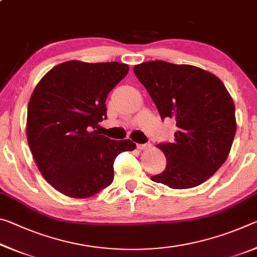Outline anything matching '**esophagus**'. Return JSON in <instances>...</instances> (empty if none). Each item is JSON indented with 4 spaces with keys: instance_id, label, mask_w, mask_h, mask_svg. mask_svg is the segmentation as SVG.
<instances>
[{
    "instance_id": "1",
    "label": "esophagus",
    "mask_w": 257,
    "mask_h": 257,
    "mask_svg": "<svg viewBox=\"0 0 257 257\" xmlns=\"http://www.w3.org/2000/svg\"><path fill=\"white\" fill-rule=\"evenodd\" d=\"M151 147V144L150 143H146V144H137V149L138 150H147V149H150Z\"/></svg>"
}]
</instances>
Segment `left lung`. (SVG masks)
Segmentation results:
<instances>
[{
    "label": "left lung",
    "mask_w": 257,
    "mask_h": 257,
    "mask_svg": "<svg viewBox=\"0 0 257 257\" xmlns=\"http://www.w3.org/2000/svg\"><path fill=\"white\" fill-rule=\"evenodd\" d=\"M134 72L158 107L161 119H173L172 143L159 147L167 158L154 182L175 189L203 184L227 160L236 135L233 101L216 76L189 64L155 60Z\"/></svg>",
    "instance_id": "left-lung-1"
}]
</instances>
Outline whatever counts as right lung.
<instances>
[{
	"mask_svg": "<svg viewBox=\"0 0 257 257\" xmlns=\"http://www.w3.org/2000/svg\"><path fill=\"white\" fill-rule=\"evenodd\" d=\"M120 62L68 61L46 73L30 97L27 139L43 177L69 197L86 198L110 186L120 153L136 149L94 130L106 116V97L127 76Z\"/></svg>",
	"mask_w": 257,
	"mask_h": 257,
	"instance_id": "1",
	"label": "right lung"
}]
</instances>
